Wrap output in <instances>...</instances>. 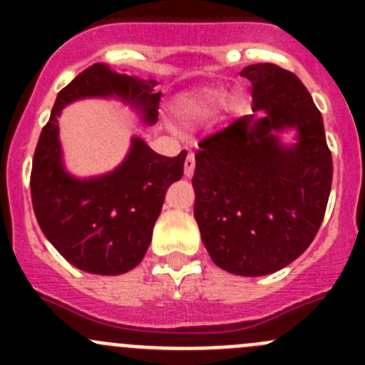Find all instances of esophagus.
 <instances>
[{
    "label": "esophagus",
    "mask_w": 365,
    "mask_h": 365,
    "mask_svg": "<svg viewBox=\"0 0 365 365\" xmlns=\"http://www.w3.org/2000/svg\"><path fill=\"white\" fill-rule=\"evenodd\" d=\"M194 168H196V159H194V153L189 152L185 157V176L190 178L194 175Z\"/></svg>",
    "instance_id": "obj_1"
}]
</instances>
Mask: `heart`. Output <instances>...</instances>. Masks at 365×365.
Here are the masks:
<instances>
[{
  "mask_svg": "<svg viewBox=\"0 0 365 365\" xmlns=\"http://www.w3.org/2000/svg\"><path fill=\"white\" fill-rule=\"evenodd\" d=\"M222 101V93L217 90H201L187 97L180 106V113L187 120H194V118L206 116L217 108Z\"/></svg>",
  "mask_w": 365,
  "mask_h": 365,
  "instance_id": "heart-1",
  "label": "heart"
}]
</instances>
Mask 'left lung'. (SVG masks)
<instances>
[{
    "label": "left lung",
    "mask_w": 365,
    "mask_h": 365,
    "mask_svg": "<svg viewBox=\"0 0 365 365\" xmlns=\"http://www.w3.org/2000/svg\"><path fill=\"white\" fill-rule=\"evenodd\" d=\"M252 111L201 139L192 187L206 251L230 274L267 275L311 245L332 187V153L307 88L274 63L249 65ZM297 128L295 147L274 131Z\"/></svg>",
    "instance_id": "1"
}]
</instances>
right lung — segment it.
I'll use <instances>...</instances> for the list:
<instances>
[{
  "label": "right lung",
  "instance_id": "obj_1",
  "mask_svg": "<svg viewBox=\"0 0 365 365\" xmlns=\"http://www.w3.org/2000/svg\"><path fill=\"white\" fill-rule=\"evenodd\" d=\"M155 84L113 72L104 63L91 65L58 93L40 132L29 176L35 217L56 251L90 274L120 275L141 263L165 190L182 178L187 152L164 157L135 138L127 159L113 173L72 178L61 165L58 114L77 98L116 95L141 108L145 120L155 123L160 101V93L152 90Z\"/></svg>",
  "mask_w": 365,
  "mask_h": 365
}]
</instances>
